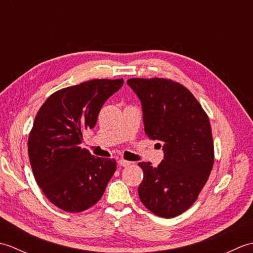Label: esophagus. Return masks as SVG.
<instances>
[{"instance_id": "esophagus-1", "label": "esophagus", "mask_w": 253, "mask_h": 253, "mask_svg": "<svg viewBox=\"0 0 253 253\" xmlns=\"http://www.w3.org/2000/svg\"><path fill=\"white\" fill-rule=\"evenodd\" d=\"M118 164L123 166V168H125V166H129L131 164V162H128V161H126V160L121 159V160H118Z\"/></svg>"}]
</instances>
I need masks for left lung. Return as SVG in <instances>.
Instances as JSON below:
<instances>
[{"mask_svg":"<svg viewBox=\"0 0 253 253\" xmlns=\"http://www.w3.org/2000/svg\"><path fill=\"white\" fill-rule=\"evenodd\" d=\"M127 84L141 102L146 135L162 142L164 152L158 168L150 162L138 163L143 170L139 198L155 215L175 217L197 200L212 170L214 147L209 117L178 83L132 78Z\"/></svg>","mask_w":253,"mask_h":253,"instance_id":"left-lung-1","label":"left lung"}]
</instances>
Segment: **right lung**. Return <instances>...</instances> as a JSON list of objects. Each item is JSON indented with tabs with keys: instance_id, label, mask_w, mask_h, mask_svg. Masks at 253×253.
Wrapping results in <instances>:
<instances>
[{
	"instance_id": "obj_1",
	"label": "right lung",
	"mask_w": 253,
	"mask_h": 253,
	"mask_svg": "<svg viewBox=\"0 0 253 253\" xmlns=\"http://www.w3.org/2000/svg\"><path fill=\"white\" fill-rule=\"evenodd\" d=\"M123 79H94L64 88L40 107L28 138V154L38 186L66 212H82L103 196L116 170L114 159L95 158L80 148L83 132L93 128L105 101Z\"/></svg>"
}]
</instances>
